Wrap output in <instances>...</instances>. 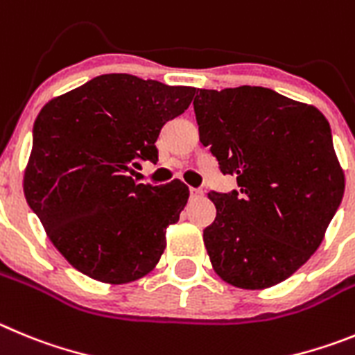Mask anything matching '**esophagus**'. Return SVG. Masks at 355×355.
I'll list each match as a JSON object with an SVG mask.
<instances>
[{
  "label": "esophagus",
  "mask_w": 355,
  "mask_h": 355,
  "mask_svg": "<svg viewBox=\"0 0 355 355\" xmlns=\"http://www.w3.org/2000/svg\"><path fill=\"white\" fill-rule=\"evenodd\" d=\"M203 196V189H191V198Z\"/></svg>",
  "instance_id": "1"
}]
</instances>
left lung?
Wrapping results in <instances>:
<instances>
[{
    "mask_svg": "<svg viewBox=\"0 0 355 355\" xmlns=\"http://www.w3.org/2000/svg\"><path fill=\"white\" fill-rule=\"evenodd\" d=\"M193 106L201 143L239 185L209 194L217 210L203 230L210 263L237 288L277 285L317 251L343 198L329 122L261 86L198 90Z\"/></svg>",
    "mask_w": 355,
    "mask_h": 355,
    "instance_id": "8db88e82",
    "label": "left lung"
}]
</instances>
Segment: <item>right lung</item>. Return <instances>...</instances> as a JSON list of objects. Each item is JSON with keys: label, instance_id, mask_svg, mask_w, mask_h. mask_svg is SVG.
Instances as JSON below:
<instances>
[{"label": "right lung", "instance_id": "obj_1", "mask_svg": "<svg viewBox=\"0 0 355 355\" xmlns=\"http://www.w3.org/2000/svg\"><path fill=\"white\" fill-rule=\"evenodd\" d=\"M196 88L129 74H104L54 97L33 125L22 187L47 237L92 279L125 285L154 270L166 228L189 187L136 184L139 161L157 162L155 141L184 113Z\"/></svg>", "mask_w": 355, "mask_h": 355}]
</instances>
